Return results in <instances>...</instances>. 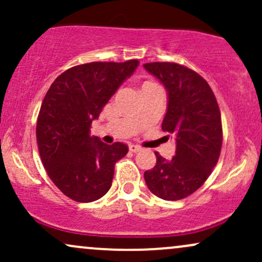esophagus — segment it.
Wrapping results in <instances>:
<instances>
[{"mask_svg": "<svg viewBox=\"0 0 262 262\" xmlns=\"http://www.w3.org/2000/svg\"><path fill=\"white\" fill-rule=\"evenodd\" d=\"M140 150H141L140 146L134 145V144H130V145H129V151H132V152H138V151H140Z\"/></svg>", "mask_w": 262, "mask_h": 262, "instance_id": "obj_1", "label": "esophagus"}]
</instances>
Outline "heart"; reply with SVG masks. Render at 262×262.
Returning <instances> with one entry per match:
<instances>
[{"label":"heart","mask_w":262,"mask_h":262,"mask_svg":"<svg viewBox=\"0 0 262 262\" xmlns=\"http://www.w3.org/2000/svg\"><path fill=\"white\" fill-rule=\"evenodd\" d=\"M149 83H151V82H145V83H144V85H149ZM144 85H143V86H144Z\"/></svg>","instance_id":"1"}]
</instances>
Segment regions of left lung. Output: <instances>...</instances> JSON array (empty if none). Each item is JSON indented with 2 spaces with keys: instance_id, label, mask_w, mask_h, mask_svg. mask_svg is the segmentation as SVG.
Here are the masks:
<instances>
[{
  "instance_id": "obj_1",
  "label": "left lung",
  "mask_w": 262,
  "mask_h": 262,
  "mask_svg": "<svg viewBox=\"0 0 262 262\" xmlns=\"http://www.w3.org/2000/svg\"><path fill=\"white\" fill-rule=\"evenodd\" d=\"M144 69L167 91L162 130L176 141V152L166 160L159 152L156 165L144 172L155 196L179 201L206 182L221 155L223 132L217 100L208 82L196 71L176 62H148Z\"/></svg>"
}]
</instances>
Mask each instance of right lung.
Returning <instances> with one entry per match:
<instances>
[{
  "label": "right lung",
  "instance_id": "add662e5",
  "mask_svg": "<svg viewBox=\"0 0 262 262\" xmlns=\"http://www.w3.org/2000/svg\"><path fill=\"white\" fill-rule=\"evenodd\" d=\"M138 65L128 60L74 66L45 95L35 130L39 155L54 185L76 202L103 197L112 186L114 165L127 155L125 144H104L90 135V128Z\"/></svg>",
  "mask_w": 262,
  "mask_h": 262
}]
</instances>
